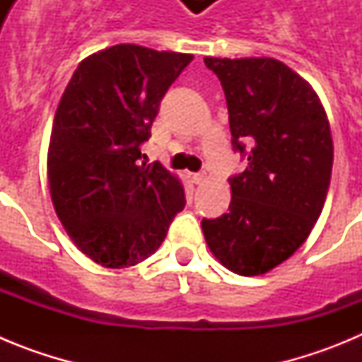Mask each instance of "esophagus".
Listing matches in <instances>:
<instances>
[{"mask_svg": "<svg viewBox=\"0 0 362 362\" xmlns=\"http://www.w3.org/2000/svg\"><path fill=\"white\" fill-rule=\"evenodd\" d=\"M192 181H194L196 185L204 183V181H206V174H204V172H199V174H192Z\"/></svg>", "mask_w": 362, "mask_h": 362, "instance_id": "34e87169", "label": "esophagus"}]
</instances>
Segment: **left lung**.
<instances>
[{"mask_svg": "<svg viewBox=\"0 0 362 362\" xmlns=\"http://www.w3.org/2000/svg\"><path fill=\"white\" fill-rule=\"evenodd\" d=\"M225 90L232 146L248 159L230 177L228 214L203 219L206 245L239 276L276 268L312 232L330 187V123L308 81L272 57H204Z\"/></svg>", "mask_w": 362, "mask_h": 362, "instance_id": "8db88e82", "label": "left lung"}]
</instances>
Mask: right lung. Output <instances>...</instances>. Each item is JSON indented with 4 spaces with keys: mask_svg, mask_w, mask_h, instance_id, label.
<instances>
[{
    "mask_svg": "<svg viewBox=\"0 0 362 362\" xmlns=\"http://www.w3.org/2000/svg\"><path fill=\"white\" fill-rule=\"evenodd\" d=\"M194 59L139 45L85 57L57 105L47 174L57 217L79 250L107 268L141 263L185 209L179 179L139 165L166 90Z\"/></svg>",
    "mask_w": 362,
    "mask_h": 362,
    "instance_id": "right-lung-1",
    "label": "right lung"
}]
</instances>
